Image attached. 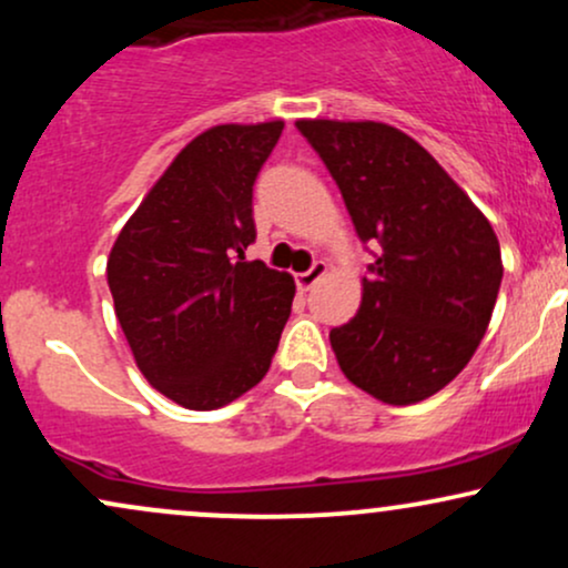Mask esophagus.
I'll use <instances>...</instances> for the list:
<instances>
[{"mask_svg":"<svg viewBox=\"0 0 568 568\" xmlns=\"http://www.w3.org/2000/svg\"><path fill=\"white\" fill-rule=\"evenodd\" d=\"M325 272H328V264H325V262H315V264L310 266V270L302 272V275H296L298 288H302V291H310L312 285H315L317 280H321V277L325 275Z\"/></svg>","mask_w":568,"mask_h":568,"instance_id":"1","label":"esophagus"}]
</instances>
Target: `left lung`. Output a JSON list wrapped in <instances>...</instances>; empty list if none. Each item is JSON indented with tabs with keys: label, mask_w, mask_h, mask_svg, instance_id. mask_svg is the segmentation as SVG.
<instances>
[{
	"label": "left lung",
	"mask_w": 568,
	"mask_h": 568,
	"mask_svg": "<svg viewBox=\"0 0 568 568\" xmlns=\"http://www.w3.org/2000/svg\"><path fill=\"white\" fill-rule=\"evenodd\" d=\"M352 224L376 247L363 302L331 331L344 376L389 406L435 395L470 363L501 283L491 224L425 146L384 122L298 120Z\"/></svg>",
	"instance_id": "obj_1"
}]
</instances>
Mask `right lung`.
<instances>
[{
	"mask_svg": "<svg viewBox=\"0 0 568 568\" xmlns=\"http://www.w3.org/2000/svg\"><path fill=\"white\" fill-rule=\"evenodd\" d=\"M283 128L200 133L109 253V291L135 366L184 408H221L256 387L288 323L293 277L245 262L256 240L253 184Z\"/></svg>",
	"mask_w": 568,
	"mask_h": 568,
	"instance_id": "obj_1",
	"label": "right lung"
}]
</instances>
